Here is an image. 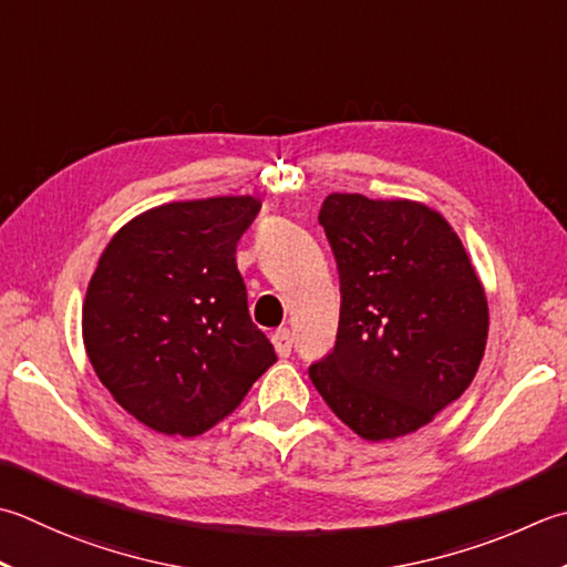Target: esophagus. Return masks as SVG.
<instances>
[{"mask_svg":"<svg viewBox=\"0 0 567 567\" xmlns=\"http://www.w3.org/2000/svg\"><path fill=\"white\" fill-rule=\"evenodd\" d=\"M272 347L277 351V357L280 359H287L292 353V334L290 329H277L272 334Z\"/></svg>","mask_w":567,"mask_h":567,"instance_id":"1","label":"esophagus"}]
</instances>
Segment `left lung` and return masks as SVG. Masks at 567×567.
I'll list each match as a JSON object with an SVG mask.
<instances>
[{
	"label": "left lung",
	"mask_w": 567,
	"mask_h": 567,
	"mask_svg": "<svg viewBox=\"0 0 567 567\" xmlns=\"http://www.w3.org/2000/svg\"><path fill=\"white\" fill-rule=\"evenodd\" d=\"M341 282L337 343L309 365L319 395L363 440L427 425L480 369L489 309L462 240L415 202L329 194L319 210Z\"/></svg>",
	"instance_id": "8db88e82"
}]
</instances>
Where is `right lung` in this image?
Wrapping results in <instances>:
<instances>
[{
	"mask_svg": "<svg viewBox=\"0 0 567 567\" xmlns=\"http://www.w3.org/2000/svg\"><path fill=\"white\" fill-rule=\"evenodd\" d=\"M258 210L252 196L152 208L115 233L87 285L83 341L100 383L164 435L214 427L277 361L236 268Z\"/></svg>",
	"mask_w": 567,
	"mask_h": 567,
	"instance_id": "obj_1",
	"label": "right lung"
}]
</instances>
